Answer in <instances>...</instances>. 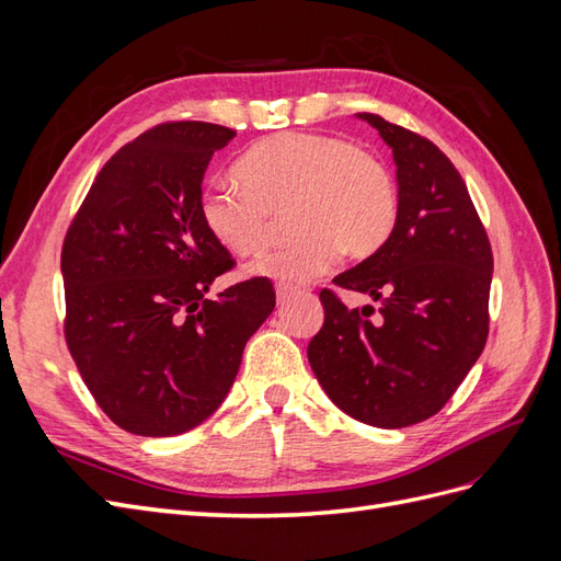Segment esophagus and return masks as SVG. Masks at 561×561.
Returning <instances> with one entry per match:
<instances>
[{
    "instance_id": "esophagus-1",
    "label": "esophagus",
    "mask_w": 561,
    "mask_h": 561,
    "mask_svg": "<svg viewBox=\"0 0 561 561\" xmlns=\"http://www.w3.org/2000/svg\"><path fill=\"white\" fill-rule=\"evenodd\" d=\"M297 295H299L297 287H290V285H278L276 287V299H278L280 307H283V304L290 301L293 297H297Z\"/></svg>"
}]
</instances>
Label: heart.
<instances>
[{
    "label": "heart",
    "mask_w": 561,
    "mask_h": 561,
    "mask_svg": "<svg viewBox=\"0 0 561 561\" xmlns=\"http://www.w3.org/2000/svg\"><path fill=\"white\" fill-rule=\"evenodd\" d=\"M233 175L239 185L217 180L203 190V227L236 257H252L268 245L274 217L290 210L297 239L248 266L250 276L278 285L328 274L342 252L371 257L398 222L388 165L334 135H274L250 147Z\"/></svg>",
    "instance_id": "1"
}]
</instances>
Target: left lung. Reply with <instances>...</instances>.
I'll return each mask as SVG.
<instances>
[{"instance_id":"8db88e82","label":"left lung","mask_w":561,"mask_h":561,"mask_svg":"<svg viewBox=\"0 0 561 561\" xmlns=\"http://www.w3.org/2000/svg\"><path fill=\"white\" fill-rule=\"evenodd\" d=\"M355 116L393 151L398 222L371 257L332 280L379 307L348 309L322 290L325 322L307 353L339 410L377 428H404L443 410L478 363L494 257L443 151L377 114Z\"/></svg>"}]
</instances>
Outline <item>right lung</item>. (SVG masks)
<instances>
[{
	"label": "right lung",
	"mask_w": 561,
	"mask_h": 561,
	"mask_svg": "<svg viewBox=\"0 0 561 561\" xmlns=\"http://www.w3.org/2000/svg\"><path fill=\"white\" fill-rule=\"evenodd\" d=\"M231 128L142 133L105 163L65 236V336L118 428L171 437L217 412L248 339L276 307L268 278L208 297L233 266L201 219V182Z\"/></svg>",
	"instance_id": "right-lung-1"
}]
</instances>
